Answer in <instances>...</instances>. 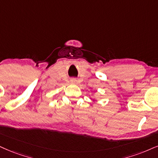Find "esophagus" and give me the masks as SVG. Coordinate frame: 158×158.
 Masks as SVG:
<instances>
[{
  "label": "esophagus",
  "mask_w": 158,
  "mask_h": 158,
  "mask_svg": "<svg viewBox=\"0 0 158 158\" xmlns=\"http://www.w3.org/2000/svg\"><path fill=\"white\" fill-rule=\"evenodd\" d=\"M76 81H76L75 79H72L71 80V83H75Z\"/></svg>",
  "instance_id": "obj_1"
}]
</instances>
